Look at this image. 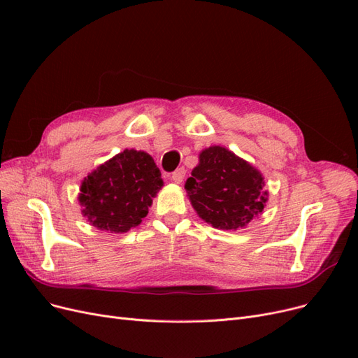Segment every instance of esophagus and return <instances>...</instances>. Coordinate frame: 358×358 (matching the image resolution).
Returning <instances> with one entry per match:
<instances>
[{
    "label": "esophagus",
    "mask_w": 358,
    "mask_h": 358,
    "mask_svg": "<svg viewBox=\"0 0 358 358\" xmlns=\"http://www.w3.org/2000/svg\"><path fill=\"white\" fill-rule=\"evenodd\" d=\"M185 175H187V170L183 169V167H179L178 170L173 171L171 180L175 182V183H182V180H183V178H185Z\"/></svg>",
    "instance_id": "1"
}]
</instances>
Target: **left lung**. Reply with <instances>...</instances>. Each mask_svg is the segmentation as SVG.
<instances>
[{"label":"left lung","instance_id":"left-lung-1","mask_svg":"<svg viewBox=\"0 0 358 358\" xmlns=\"http://www.w3.org/2000/svg\"><path fill=\"white\" fill-rule=\"evenodd\" d=\"M185 189L192 208L215 229L237 230L263 212L267 191L255 167L222 146H210L199 157Z\"/></svg>","mask_w":358,"mask_h":358}]
</instances>
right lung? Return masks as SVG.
Listing matches in <instances>:
<instances>
[{
	"mask_svg": "<svg viewBox=\"0 0 358 358\" xmlns=\"http://www.w3.org/2000/svg\"><path fill=\"white\" fill-rule=\"evenodd\" d=\"M161 187L154 158L143 150L125 149L83 179L82 213L96 229L127 233L142 222Z\"/></svg>",
	"mask_w": 358,
	"mask_h": 358,
	"instance_id": "add662e5",
	"label": "right lung"
}]
</instances>
